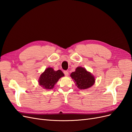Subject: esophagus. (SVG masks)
Returning <instances> with one entry per match:
<instances>
[{
    "label": "esophagus",
    "instance_id": "1",
    "mask_svg": "<svg viewBox=\"0 0 132 132\" xmlns=\"http://www.w3.org/2000/svg\"><path fill=\"white\" fill-rule=\"evenodd\" d=\"M64 72V75H65V76H68V75H69V72H68V71H66V70H64V72Z\"/></svg>",
    "mask_w": 132,
    "mask_h": 132
}]
</instances>
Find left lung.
Wrapping results in <instances>:
<instances>
[{"mask_svg": "<svg viewBox=\"0 0 132 132\" xmlns=\"http://www.w3.org/2000/svg\"><path fill=\"white\" fill-rule=\"evenodd\" d=\"M71 78L74 81L77 86L80 89H85L89 88L94 84L95 79L94 76L88 72L85 68L79 67L74 72L70 74Z\"/></svg>", "mask_w": 132, "mask_h": 132, "instance_id": "8db88e82", "label": "left lung"}]
</instances>
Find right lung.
<instances>
[{
    "label": "right lung",
    "mask_w": 132,
    "mask_h": 132,
    "mask_svg": "<svg viewBox=\"0 0 132 132\" xmlns=\"http://www.w3.org/2000/svg\"><path fill=\"white\" fill-rule=\"evenodd\" d=\"M64 75L63 72L60 70L54 71L53 68H48L41 75L39 82L44 88L51 89L54 87L58 80Z\"/></svg>",
    "instance_id": "right-lung-1"
}]
</instances>
